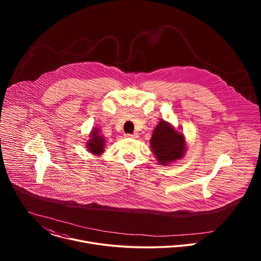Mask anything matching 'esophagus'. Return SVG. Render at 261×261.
I'll return each instance as SVG.
<instances>
[{
    "instance_id": "1",
    "label": "esophagus",
    "mask_w": 261,
    "mask_h": 261,
    "mask_svg": "<svg viewBox=\"0 0 261 261\" xmlns=\"http://www.w3.org/2000/svg\"><path fill=\"white\" fill-rule=\"evenodd\" d=\"M125 137H127V138H137L138 134L137 133H133V134L127 133V134H125Z\"/></svg>"
}]
</instances>
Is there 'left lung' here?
Returning <instances> with one entry per match:
<instances>
[{"label": "left lung", "instance_id": "1", "mask_svg": "<svg viewBox=\"0 0 261 261\" xmlns=\"http://www.w3.org/2000/svg\"><path fill=\"white\" fill-rule=\"evenodd\" d=\"M151 146L160 164L165 165L181 158L185 151V140L184 136L168 123L161 121L152 135Z\"/></svg>", "mask_w": 261, "mask_h": 261}]
</instances>
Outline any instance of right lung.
I'll return each mask as SVG.
<instances>
[{
    "label": "right lung",
    "mask_w": 261,
    "mask_h": 261,
    "mask_svg": "<svg viewBox=\"0 0 261 261\" xmlns=\"http://www.w3.org/2000/svg\"><path fill=\"white\" fill-rule=\"evenodd\" d=\"M104 142H105V140L102 136L99 135L98 130H93V132L91 133V139H89V141L87 143V147H88L89 152L96 154V155L102 154Z\"/></svg>",
    "instance_id": "obj_1"
}]
</instances>
